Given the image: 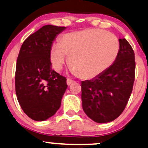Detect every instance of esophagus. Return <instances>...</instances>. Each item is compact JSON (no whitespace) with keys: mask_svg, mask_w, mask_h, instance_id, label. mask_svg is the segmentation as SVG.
Segmentation results:
<instances>
[{"mask_svg":"<svg viewBox=\"0 0 148 148\" xmlns=\"http://www.w3.org/2000/svg\"><path fill=\"white\" fill-rule=\"evenodd\" d=\"M74 80H72V79H70V78H68L67 79V84H68V85H71L72 83H73Z\"/></svg>","mask_w":148,"mask_h":148,"instance_id":"34e87169","label":"esophagus"}]
</instances>
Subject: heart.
<instances>
[{"instance_id":"1","label":"heart","mask_w":148,"mask_h":148,"mask_svg":"<svg viewBox=\"0 0 148 148\" xmlns=\"http://www.w3.org/2000/svg\"><path fill=\"white\" fill-rule=\"evenodd\" d=\"M119 51L116 36L103 29L88 28L64 34L59 43L52 45L50 56L56 71L62 69L68 56L74 73L83 79H92L115 63Z\"/></svg>"}]
</instances>
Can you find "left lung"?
I'll use <instances>...</instances> for the list:
<instances>
[{
	"instance_id": "left-lung-1",
	"label": "left lung",
	"mask_w": 148,
	"mask_h": 148,
	"mask_svg": "<svg viewBox=\"0 0 148 148\" xmlns=\"http://www.w3.org/2000/svg\"><path fill=\"white\" fill-rule=\"evenodd\" d=\"M115 63L100 75L81 83L83 109L99 123L111 122L123 112L135 81V53L128 42L120 38Z\"/></svg>"
}]
</instances>
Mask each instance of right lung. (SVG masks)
<instances>
[{
  "label": "right lung",
  "mask_w": 148,
  "mask_h": 148,
  "mask_svg": "<svg viewBox=\"0 0 148 148\" xmlns=\"http://www.w3.org/2000/svg\"><path fill=\"white\" fill-rule=\"evenodd\" d=\"M65 27L44 25L23 43L16 63L15 86L19 104L31 119L43 121L61 105L68 85L66 77L52 70L53 41Z\"/></svg>",
  "instance_id": "right-lung-1"
}]
</instances>
